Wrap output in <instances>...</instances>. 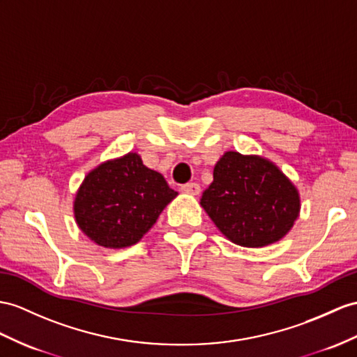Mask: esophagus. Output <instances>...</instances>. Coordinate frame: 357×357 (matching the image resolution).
Segmentation results:
<instances>
[{
    "label": "esophagus",
    "mask_w": 357,
    "mask_h": 357,
    "mask_svg": "<svg viewBox=\"0 0 357 357\" xmlns=\"http://www.w3.org/2000/svg\"><path fill=\"white\" fill-rule=\"evenodd\" d=\"M199 190H202V188H199L198 183H186L181 186V192L188 195H198Z\"/></svg>",
    "instance_id": "obj_1"
}]
</instances>
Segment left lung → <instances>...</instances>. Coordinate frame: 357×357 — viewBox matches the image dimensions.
<instances>
[{"label":"left lung","instance_id":"left-lung-1","mask_svg":"<svg viewBox=\"0 0 357 357\" xmlns=\"http://www.w3.org/2000/svg\"><path fill=\"white\" fill-rule=\"evenodd\" d=\"M199 204L233 244L260 248L280 241L300 216L298 189L274 162L225 151Z\"/></svg>","mask_w":357,"mask_h":357}]
</instances>
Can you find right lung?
<instances>
[{
    "instance_id": "add662e5",
    "label": "right lung",
    "mask_w": 357,
    "mask_h": 357,
    "mask_svg": "<svg viewBox=\"0 0 357 357\" xmlns=\"http://www.w3.org/2000/svg\"><path fill=\"white\" fill-rule=\"evenodd\" d=\"M178 192L130 151L86 174L74 198L77 227L93 244L126 248L144 238Z\"/></svg>"
}]
</instances>
